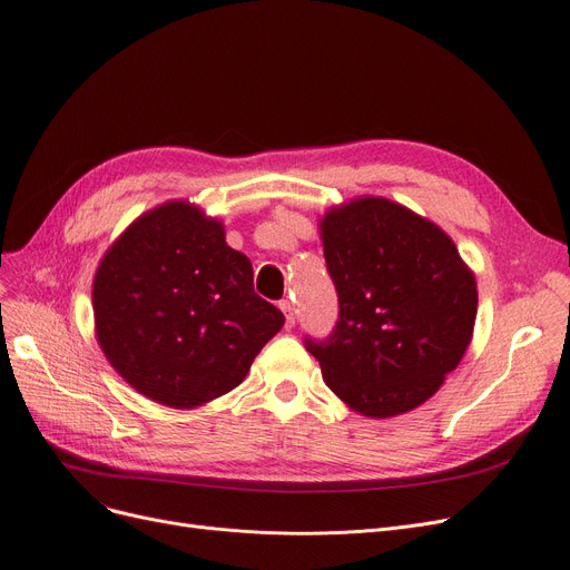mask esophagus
I'll list each match as a JSON object with an SVG mask.
<instances>
[{
    "instance_id": "34e87169",
    "label": "esophagus",
    "mask_w": 570,
    "mask_h": 570,
    "mask_svg": "<svg viewBox=\"0 0 570 570\" xmlns=\"http://www.w3.org/2000/svg\"><path fill=\"white\" fill-rule=\"evenodd\" d=\"M284 316H286V327H293L295 325V309H293V303L291 301H282L279 303Z\"/></svg>"
}]
</instances>
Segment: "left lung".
I'll return each instance as SVG.
<instances>
[{"label":"left lung","mask_w":570,"mask_h":570,"mask_svg":"<svg viewBox=\"0 0 570 570\" xmlns=\"http://www.w3.org/2000/svg\"><path fill=\"white\" fill-rule=\"evenodd\" d=\"M340 318L305 340L325 385L353 411L391 417L428 402L471 342L478 291L455 243L387 198H355L321 219Z\"/></svg>","instance_id":"obj_1"}]
</instances>
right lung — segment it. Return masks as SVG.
Here are the masks:
<instances>
[{"instance_id":"add662e5","label":"right lung","mask_w":570,"mask_h":570,"mask_svg":"<svg viewBox=\"0 0 570 570\" xmlns=\"http://www.w3.org/2000/svg\"><path fill=\"white\" fill-rule=\"evenodd\" d=\"M97 340L131 387L196 409L245 381L284 314L254 293L252 261L187 200L140 215L106 252L92 288Z\"/></svg>"}]
</instances>
